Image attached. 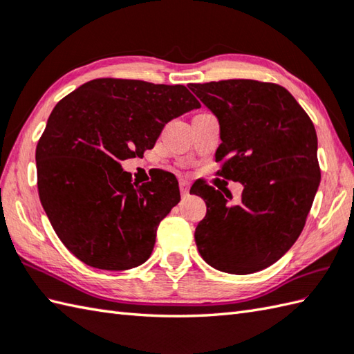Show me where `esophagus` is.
Segmentation results:
<instances>
[{"label":"esophagus","mask_w":354,"mask_h":354,"mask_svg":"<svg viewBox=\"0 0 354 354\" xmlns=\"http://www.w3.org/2000/svg\"><path fill=\"white\" fill-rule=\"evenodd\" d=\"M179 192H181L183 196H189L190 184L187 183V181H179Z\"/></svg>","instance_id":"34e87169"}]
</instances>
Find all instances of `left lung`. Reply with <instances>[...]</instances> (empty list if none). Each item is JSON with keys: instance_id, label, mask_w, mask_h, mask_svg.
I'll list each match as a JSON object with an SVG mask.
<instances>
[{"instance_id": "8db88e82", "label": "left lung", "mask_w": 354, "mask_h": 354, "mask_svg": "<svg viewBox=\"0 0 354 354\" xmlns=\"http://www.w3.org/2000/svg\"><path fill=\"white\" fill-rule=\"evenodd\" d=\"M189 88L219 118L217 175L243 184L236 205L214 187L193 192L207 204L194 231L199 254L223 272H257L281 259L304 228L321 181L317 131L277 84L230 79Z\"/></svg>"}]
</instances>
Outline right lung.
I'll list each match as a JSON object with an SVG mask.
<instances>
[{
	"mask_svg": "<svg viewBox=\"0 0 354 354\" xmlns=\"http://www.w3.org/2000/svg\"><path fill=\"white\" fill-rule=\"evenodd\" d=\"M201 104L184 85L94 79L59 102L36 146L37 193L53 230L85 265L145 263L181 196L169 171L132 183L120 161L155 146L171 118Z\"/></svg>",
	"mask_w": 354,
	"mask_h": 354,
	"instance_id": "right-lung-1",
	"label": "right lung"
}]
</instances>
